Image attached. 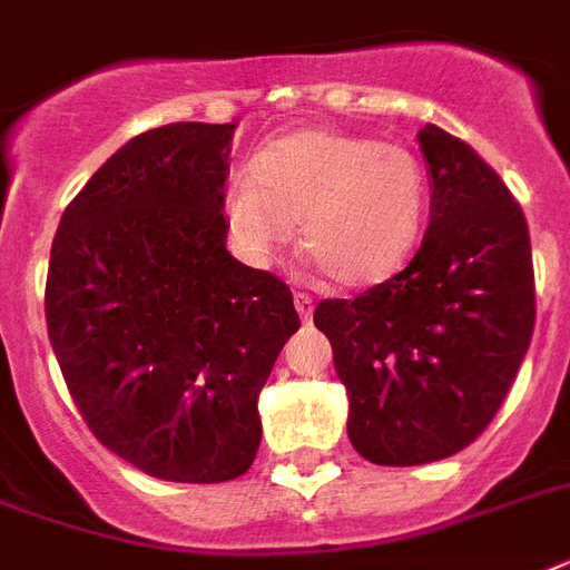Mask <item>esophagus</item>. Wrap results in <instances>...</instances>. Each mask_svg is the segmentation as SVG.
<instances>
[{"label":"esophagus","mask_w":570,"mask_h":570,"mask_svg":"<svg viewBox=\"0 0 570 570\" xmlns=\"http://www.w3.org/2000/svg\"><path fill=\"white\" fill-rule=\"evenodd\" d=\"M313 307H316V304H313V298H309L307 293H295V309H298L301 322H309V318H313Z\"/></svg>","instance_id":"esophagus-1"}]
</instances>
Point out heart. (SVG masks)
Wrapping results in <instances>:
<instances>
[{
  "instance_id": "1",
  "label": "heart",
  "mask_w": 570,
  "mask_h": 570,
  "mask_svg": "<svg viewBox=\"0 0 570 570\" xmlns=\"http://www.w3.org/2000/svg\"><path fill=\"white\" fill-rule=\"evenodd\" d=\"M424 166L401 142L336 128L272 140L230 180L225 225L248 261H272L301 225V248L342 286L381 284L419 243Z\"/></svg>"
}]
</instances>
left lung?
I'll return each instance as SVG.
<instances>
[{
    "label": "left lung",
    "mask_w": 570,
    "mask_h": 570,
    "mask_svg": "<svg viewBox=\"0 0 570 570\" xmlns=\"http://www.w3.org/2000/svg\"><path fill=\"white\" fill-rule=\"evenodd\" d=\"M430 225L404 272L313 322L348 390V439L377 465L453 456L489 428L535 325L527 219L501 175L460 137L419 131Z\"/></svg>",
    "instance_id": "obj_1"
}]
</instances>
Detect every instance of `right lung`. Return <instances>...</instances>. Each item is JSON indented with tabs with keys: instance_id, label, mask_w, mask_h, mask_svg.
Returning a JSON list of instances; mask_svg holds the SVG:
<instances>
[{
	"instance_id": "1",
	"label": "right lung",
	"mask_w": 570,
	"mask_h": 570,
	"mask_svg": "<svg viewBox=\"0 0 570 570\" xmlns=\"http://www.w3.org/2000/svg\"><path fill=\"white\" fill-rule=\"evenodd\" d=\"M234 122H173L110 155L60 216L46 327L101 445L173 483L261 448L257 395L298 331L289 286L225 248Z\"/></svg>"
}]
</instances>
